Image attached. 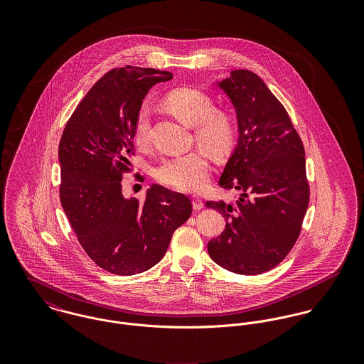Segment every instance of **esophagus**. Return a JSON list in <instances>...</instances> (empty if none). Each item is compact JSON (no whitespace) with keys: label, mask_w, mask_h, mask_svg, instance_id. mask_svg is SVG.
<instances>
[{"label":"esophagus","mask_w":364,"mask_h":364,"mask_svg":"<svg viewBox=\"0 0 364 364\" xmlns=\"http://www.w3.org/2000/svg\"><path fill=\"white\" fill-rule=\"evenodd\" d=\"M192 205H193L195 210H202V208H205V203H203V200L199 196H193L192 198Z\"/></svg>","instance_id":"esophagus-1"}]
</instances>
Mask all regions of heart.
<instances>
[{
    "mask_svg": "<svg viewBox=\"0 0 364 364\" xmlns=\"http://www.w3.org/2000/svg\"><path fill=\"white\" fill-rule=\"evenodd\" d=\"M169 110L186 124L196 127L198 143L215 158L228 156L237 141L235 120L215 110L208 94L193 88H179L165 98ZM151 110L149 104H141L134 122V139L144 146L150 140ZM156 178L164 185L178 191L193 192L202 189L208 178V159L203 150L164 158L156 168Z\"/></svg>",
    "mask_w": 364,
    "mask_h": 364,
    "instance_id": "obj_1",
    "label": "heart"
}]
</instances>
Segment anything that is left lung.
Wrapping results in <instances>:
<instances>
[{
	"mask_svg": "<svg viewBox=\"0 0 364 364\" xmlns=\"http://www.w3.org/2000/svg\"><path fill=\"white\" fill-rule=\"evenodd\" d=\"M217 87L234 106L240 132L218 185L240 198L206 203L227 221L208 242V255L230 272L259 274L284 259L300 235L310 202L304 146L284 106L255 73L234 70Z\"/></svg>",
	"mask_w": 364,
	"mask_h": 364,
	"instance_id": "1",
	"label": "left lung"
}]
</instances>
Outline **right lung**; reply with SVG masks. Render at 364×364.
Masks as SVG:
<instances>
[{
    "instance_id": "add662e5",
    "label": "right lung",
    "mask_w": 364,
    "mask_h": 364,
    "mask_svg": "<svg viewBox=\"0 0 364 364\" xmlns=\"http://www.w3.org/2000/svg\"><path fill=\"white\" fill-rule=\"evenodd\" d=\"M171 78L156 68L110 70L75 107L60 140L63 210L88 257L114 274L153 267L192 214L188 196L161 185H151L144 203L122 193L137 110L153 85Z\"/></svg>"
}]
</instances>
